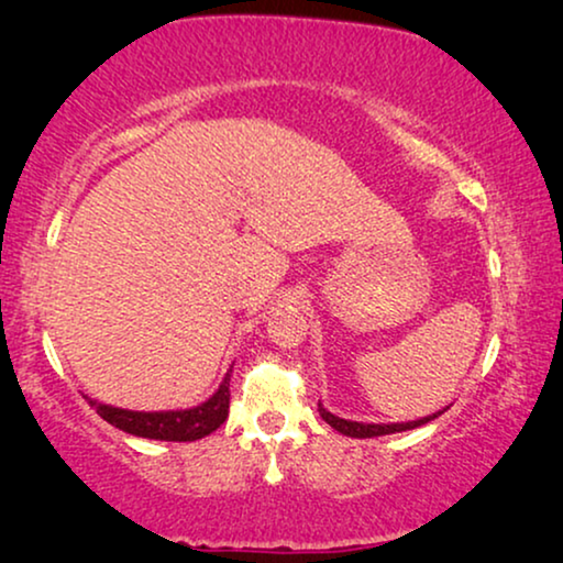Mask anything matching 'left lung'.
I'll list each match as a JSON object with an SVG mask.
<instances>
[{"label": "left lung", "instance_id": "1", "mask_svg": "<svg viewBox=\"0 0 563 563\" xmlns=\"http://www.w3.org/2000/svg\"><path fill=\"white\" fill-rule=\"evenodd\" d=\"M320 410V418L328 422L330 428H335L338 433L343 435H351V438H376V435H389V433H402V430H412V428H420L426 426V422L435 420L438 415H430V418H422V420H412V422H395V426H372V422H353V420H343V418H335L333 412H328L325 407L318 405Z\"/></svg>", "mask_w": 563, "mask_h": 563}]
</instances>
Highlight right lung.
Returning a JSON list of instances; mask_svg holds the SVG:
<instances>
[{"label": "right lung", "mask_w": 563, "mask_h": 563, "mask_svg": "<svg viewBox=\"0 0 563 563\" xmlns=\"http://www.w3.org/2000/svg\"><path fill=\"white\" fill-rule=\"evenodd\" d=\"M99 418H104L110 426L125 430V433L141 438H156V441H199L218 430L228 418L230 410V374L222 379L220 389L207 399L205 405L191 407V410L176 412H133L120 410L112 405H99L91 399Z\"/></svg>", "instance_id": "add662e5"}]
</instances>
